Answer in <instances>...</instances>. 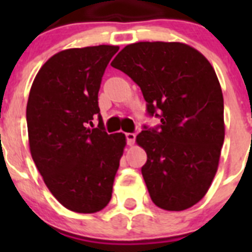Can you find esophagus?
I'll list each match as a JSON object with an SVG mask.
<instances>
[{
    "instance_id": "obj_1",
    "label": "esophagus",
    "mask_w": 252,
    "mask_h": 252,
    "mask_svg": "<svg viewBox=\"0 0 252 252\" xmlns=\"http://www.w3.org/2000/svg\"><path fill=\"white\" fill-rule=\"evenodd\" d=\"M125 137H126V142L127 145H133L135 144V139H136V135L133 132H126L125 133Z\"/></svg>"
}]
</instances>
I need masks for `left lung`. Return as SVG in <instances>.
Returning <instances> with one entry per match:
<instances>
[{
	"label": "left lung",
	"instance_id": "left-lung-1",
	"mask_svg": "<svg viewBox=\"0 0 252 252\" xmlns=\"http://www.w3.org/2000/svg\"><path fill=\"white\" fill-rule=\"evenodd\" d=\"M132 79L155 127L136 136L148 160L141 168L151 201L166 211L194 206L211 187L224 140L223 95L215 69L180 43H136L111 63Z\"/></svg>",
	"mask_w": 252,
	"mask_h": 252
}]
</instances>
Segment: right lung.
<instances>
[{
	"label": "right lung",
	"mask_w": 252,
	"mask_h": 252,
	"mask_svg": "<svg viewBox=\"0 0 252 252\" xmlns=\"http://www.w3.org/2000/svg\"><path fill=\"white\" fill-rule=\"evenodd\" d=\"M117 51L111 45L60 51L31 86L26 107L31 157L51 194L73 212H98L112 197L126 141L122 132H106L98 91ZM95 117L99 126L93 128Z\"/></svg>",
	"instance_id": "1"
}]
</instances>
